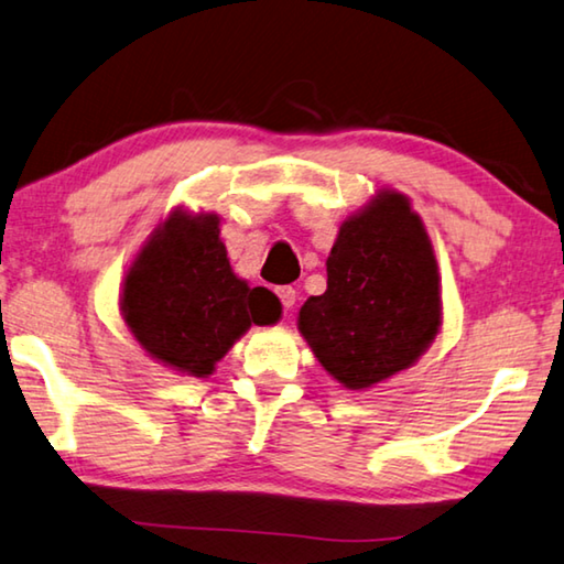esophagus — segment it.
Segmentation results:
<instances>
[{"label":"esophagus","mask_w":564,"mask_h":564,"mask_svg":"<svg viewBox=\"0 0 564 564\" xmlns=\"http://www.w3.org/2000/svg\"><path fill=\"white\" fill-rule=\"evenodd\" d=\"M275 296L281 299L283 308H291L293 303H296V289H291V285H281V289H275Z\"/></svg>","instance_id":"obj_1"}]
</instances>
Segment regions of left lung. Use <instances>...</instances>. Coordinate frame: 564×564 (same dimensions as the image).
I'll return each mask as SVG.
<instances>
[{
    "label": "left lung",
    "instance_id": "obj_1",
    "mask_svg": "<svg viewBox=\"0 0 564 564\" xmlns=\"http://www.w3.org/2000/svg\"><path fill=\"white\" fill-rule=\"evenodd\" d=\"M326 273V293L303 303L299 328L344 387L366 389L406 369L440 330L432 243L404 195L381 193L346 220Z\"/></svg>",
    "mask_w": 564,
    "mask_h": 564
}]
</instances>
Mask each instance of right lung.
Here are the masks:
<instances>
[{
	"label": "right lung",
	"mask_w": 564,
	"mask_h": 564,
	"mask_svg": "<svg viewBox=\"0 0 564 564\" xmlns=\"http://www.w3.org/2000/svg\"><path fill=\"white\" fill-rule=\"evenodd\" d=\"M218 218L175 213L142 248L122 289V316L142 348L205 377L250 324H273L281 303L230 271Z\"/></svg>",
	"instance_id": "1"
}]
</instances>
